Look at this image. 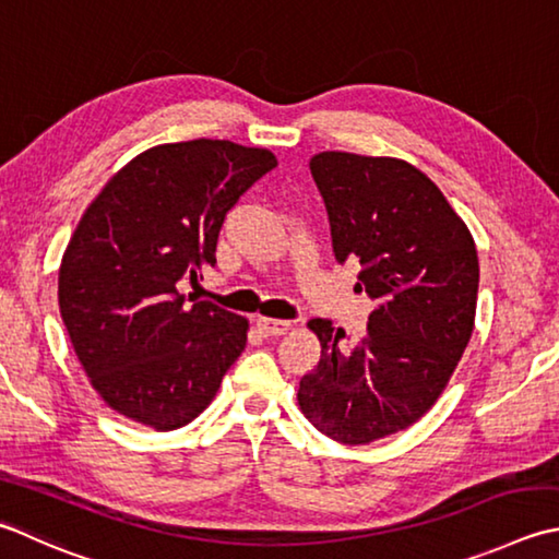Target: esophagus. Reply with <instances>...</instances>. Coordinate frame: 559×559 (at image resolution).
I'll return each mask as SVG.
<instances>
[{
	"label": "esophagus",
	"mask_w": 559,
	"mask_h": 559,
	"mask_svg": "<svg viewBox=\"0 0 559 559\" xmlns=\"http://www.w3.org/2000/svg\"><path fill=\"white\" fill-rule=\"evenodd\" d=\"M259 332L264 336H283L290 332V322L286 320H271V317H259L257 320Z\"/></svg>",
	"instance_id": "1"
}]
</instances>
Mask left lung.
Segmentation results:
<instances>
[{"label":"left lung","mask_w":559,"mask_h":559,"mask_svg":"<svg viewBox=\"0 0 559 559\" xmlns=\"http://www.w3.org/2000/svg\"><path fill=\"white\" fill-rule=\"evenodd\" d=\"M336 259H356V293L376 310L346 352L344 330L310 320L322 358L298 407L317 431L366 445L409 429L441 397L475 330V239L439 186L397 157L320 152L310 159Z\"/></svg>","instance_id":"left-lung-1"}]
</instances>
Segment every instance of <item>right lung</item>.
Listing matches in <instances>:
<instances>
[{"label": "right lung", "instance_id": "right-lung-1", "mask_svg": "<svg viewBox=\"0 0 559 559\" xmlns=\"http://www.w3.org/2000/svg\"><path fill=\"white\" fill-rule=\"evenodd\" d=\"M276 164L229 140L167 142L120 167L84 211L58 302L92 388L120 417L174 431L215 400L249 320L186 305L179 281L215 266L225 213Z\"/></svg>", "mask_w": 559, "mask_h": 559}]
</instances>
